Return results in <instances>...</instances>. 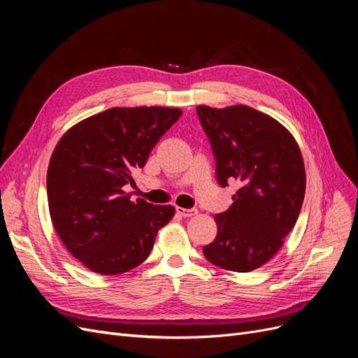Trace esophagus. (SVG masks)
I'll return each mask as SVG.
<instances>
[{
	"instance_id": "34e87169",
	"label": "esophagus",
	"mask_w": 358,
	"mask_h": 358,
	"mask_svg": "<svg viewBox=\"0 0 358 358\" xmlns=\"http://www.w3.org/2000/svg\"><path fill=\"white\" fill-rule=\"evenodd\" d=\"M176 212L179 213V215H182L183 218H189V216H194V215H197V209H185V208H176Z\"/></svg>"
}]
</instances>
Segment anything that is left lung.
<instances>
[{"mask_svg":"<svg viewBox=\"0 0 358 358\" xmlns=\"http://www.w3.org/2000/svg\"><path fill=\"white\" fill-rule=\"evenodd\" d=\"M221 187L237 180L233 204L215 216L218 234L203 248L215 266L251 272L266 264L294 227L306 173L299 145L276 119L248 106H197Z\"/></svg>","mask_w":358,"mask_h":358,"instance_id":"8db88e82","label":"left lung"}]
</instances>
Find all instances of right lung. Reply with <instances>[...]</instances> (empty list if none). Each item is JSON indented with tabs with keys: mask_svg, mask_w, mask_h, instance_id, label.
Returning a JSON list of instances; mask_svg holds the SVG:
<instances>
[{
	"mask_svg": "<svg viewBox=\"0 0 358 358\" xmlns=\"http://www.w3.org/2000/svg\"><path fill=\"white\" fill-rule=\"evenodd\" d=\"M171 107H112L71 127L48 169L53 227L69 252L95 273L119 275L142 264L173 206L131 200L124 187L180 117Z\"/></svg>",
	"mask_w": 358,
	"mask_h": 358,
	"instance_id": "add662e5",
	"label": "right lung"
}]
</instances>
